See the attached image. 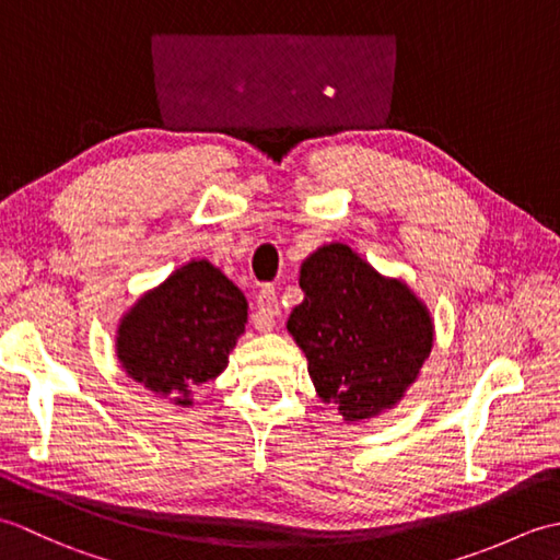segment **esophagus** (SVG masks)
Instances as JSON below:
<instances>
[{"mask_svg":"<svg viewBox=\"0 0 560 560\" xmlns=\"http://www.w3.org/2000/svg\"><path fill=\"white\" fill-rule=\"evenodd\" d=\"M257 319L255 325L259 331H269L273 327V317L279 315V299H277V289L273 287H261L257 295Z\"/></svg>","mask_w":560,"mask_h":560,"instance_id":"1","label":"esophagus"}]
</instances>
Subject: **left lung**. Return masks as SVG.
<instances>
[{
    "mask_svg": "<svg viewBox=\"0 0 560 560\" xmlns=\"http://www.w3.org/2000/svg\"><path fill=\"white\" fill-rule=\"evenodd\" d=\"M301 289L305 301L293 307L289 331L317 395L335 401L347 421L399 401L433 347L425 305L339 243L303 261Z\"/></svg>",
    "mask_w": 560,
    "mask_h": 560,
    "instance_id": "8db88e82",
    "label": "left lung"
}]
</instances>
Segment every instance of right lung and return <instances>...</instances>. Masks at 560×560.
Here are the masks:
<instances>
[{
	"instance_id": "1",
	"label": "right lung",
	"mask_w": 560,
	"mask_h": 560,
	"mask_svg": "<svg viewBox=\"0 0 560 560\" xmlns=\"http://www.w3.org/2000/svg\"><path fill=\"white\" fill-rule=\"evenodd\" d=\"M247 323V301L209 261H189L127 313L117 355L137 383L189 404L217 377Z\"/></svg>"
}]
</instances>
